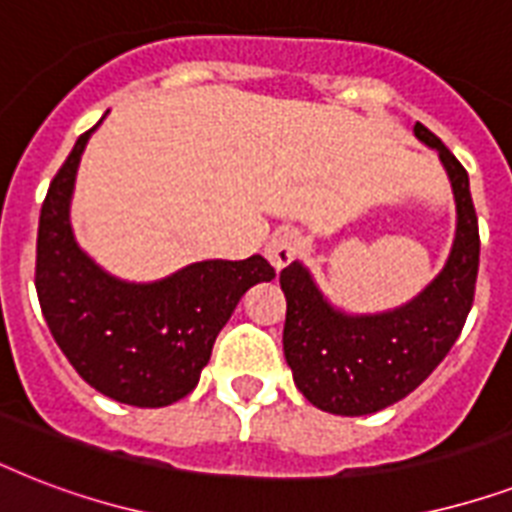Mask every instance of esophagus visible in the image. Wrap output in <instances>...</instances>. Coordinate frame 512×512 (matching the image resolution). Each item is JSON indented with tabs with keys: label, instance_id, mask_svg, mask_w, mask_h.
<instances>
[{
	"label": "esophagus",
	"instance_id": "1",
	"mask_svg": "<svg viewBox=\"0 0 512 512\" xmlns=\"http://www.w3.org/2000/svg\"><path fill=\"white\" fill-rule=\"evenodd\" d=\"M300 249H303V239H300V233L292 231V228H279V231L273 233L268 244H265V257L271 260L273 268H284L300 255Z\"/></svg>",
	"mask_w": 512,
	"mask_h": 512
}]
</instances>
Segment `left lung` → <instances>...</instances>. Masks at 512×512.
<instances>
[{"label": "left lung", "instance_id": "left-lung-1", "mask_svg": "<svg viewBox=\"0 0 512 512\" xmlns=\"http://www.w3.org/2000/svg\"><path fill=\"white\" fill-rule=\"evenodd\" d=\"M414 135L436 148L452 180L457 233L444 271L396 311L350 316L329 303L303 263L281 271L287 297L284 356L295 385L321 412L361 417L409 396L436 369L468 319L478 276V217L468 172L425 127Z\"/></svg>", "mask_w": 512, "mask_h": 512}]
</instances>
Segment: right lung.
<instances>
[{"label": "right lung", "instance_id": "1", "mask_svg": "<svg viewBox=\"0 0 512 512\" xmlns=\"http://www.w3.org/2000/svg\"><path fill=\"white\" fill-rule=\"evenodd\" d=\"M76 140L44 196L36 236V295L58 348L79 377L130 406H167L188 396L212 345L249 287L276 276L260 255L204 260L162 281L132 284L79 249L68 220L79 159Z\"/></svg>", "mask_w": 512, "mask_h": 512}]
</instances>
